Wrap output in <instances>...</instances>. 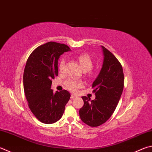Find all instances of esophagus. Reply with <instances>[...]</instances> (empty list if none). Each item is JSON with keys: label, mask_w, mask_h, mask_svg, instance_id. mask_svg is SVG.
<instances>
[{"label": "esophagus", "mask_w": 152, "mask_h": 152, "mask_svg": "<svg viewBox=\"0 0 152 152\" xmlns=\"http://www.w3.org/2000/svg\"><path fill=\"white\" fill-rule=\"evenodd\" d=\"M76 97V96L75 94H71V96H70V98H71L72 99L75 98Z\"/></svg>", "instance_id": "obj_1"}]
</instances>
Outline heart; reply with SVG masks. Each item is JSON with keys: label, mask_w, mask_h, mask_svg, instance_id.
I'll return each mask as SVG.
<instances>
[{"label": "heart", "mask_w": 152, "mask_h": 152, "mask_svg": "<svg viewBox=\"0 0 152 152\" xmlns=\"http://www.w3.org/2000/svg\"><path fill=\"white\" fill-rule=\"evenodd\" d=\"M78 59L80 65L84 72L90 71L91 69L92 68L93 63L92 60H91L90 57L86 54H81L77 58ZM65 64L66 61L65 59L63 58L60 60L59 65H58V69L60 72H63L65 70ZM66 86L68 88L69 90L72 91V92H76V91L80 88L82 86V82L76 80L74 79H68V80L66 82Z\"/></svg>", "instance_id": "obj_1"}]
</instances>
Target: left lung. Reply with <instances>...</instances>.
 Here are the masks:
<instances>
[{
  "mask_svg": "<svg viewBox=\"0 0 152 152\" xmlns=\"http://www.w3.org/2000/svg\"><path fill=\"white\" fill-rule=\"evenodd\" d=\"M103 63L100 73L92 83L96 98L91 100L82 96L84 106L79 115L82 122L91 127H97L111 117L119 102L124 89L122 66L111 52L101 46Z\"/></svg>",
  "mask_w": 152,
  "mask_h": 152,
  "instance_id": "obj_1",
  "label": "left lung"
}]
</instances>
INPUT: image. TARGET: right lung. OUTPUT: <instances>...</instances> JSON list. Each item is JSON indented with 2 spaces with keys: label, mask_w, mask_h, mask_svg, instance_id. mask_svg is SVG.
<instances>
[{
  "label": "right lung",
  "mask_w": 152,
  "mask_h": 152,
  "mask_svg": "<svg viewBox=\"0 0 152 152\" xmlns=\"http://www.w3.org/2000/svg\"><path fill=\"white\" fill-rule=\"evenodd\" d=\"M70 48L64 44L49 42L38 46L30 55L23 75L24 94L29 108L44 124H53L62 118L70 100L67 90L53 92L52 79L58 74V60Z\"/></svg>",
  "instance_id": "add662e5"
}]
</instances>
